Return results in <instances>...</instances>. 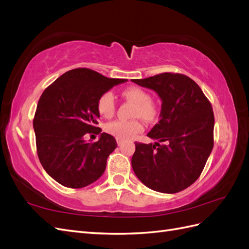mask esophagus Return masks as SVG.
I'll use <instances>...</instances> for the list:
<instances>
[{"instance_id": "obj_1", "label": "esophagus", "mask_w": 249, "mask_h": 249, "mask_svg": "<svg viewBox=\"0 0 249 249\" xmlns=\"http://www.w3.org/2000/svg\"><path fill=\"white\" fill-rule=\"evenodd\" d=\"M116 142H117L118 145H120V144H122V143L124 142V139H122V138H116Z\"/></svg>"}]
</instances>
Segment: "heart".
I'll list each match as a JSON object with an SVG mask.
<instances>
[{
    "label": "heart",
    "instance_id": "obj_1",
    "mask_svg": "<svg viewBox=\"0 0 249 249\" xmlns=\"http://www.w3.org/2000/svg\"><path fill=\"white\" fill-rule=\"evenodd\" d=\"M122 95L126 101L135 104L132 116L140 117L145 122H154L159 114V108L156 102L150 99V94L145 89L132 86L123 90ZM96 108L100 115L103 117H112L116 110V103L114 95L111 91H106L100 95L96 103ZM106 131L122 139H131L143 131V124L138 119L129 120H115L106 125Z\"/></svg>",
    "mask_w": 249,
    "mask_h": 249
}]
</instances>
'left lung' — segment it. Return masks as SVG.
Masks as SVG:
<instances>
[{"instance_id": "8db88e82", "label": "left lung", "mask_w": 249, "mask_h": 249, "mask_svg": "<svg viewBox=\"0 0 249 249\" xmlns=\"http://www.w3.org/2000/svg\"><path fill=\"white\" fill-rule=\"evenodd\" d=\"M133 82L155 90L162 100L161 118L147 134L159 142H135V175L155 191H182L199 178L213 149L212 105L196 83L182 73L163 72Z\"/></svg>"}]
</instances>
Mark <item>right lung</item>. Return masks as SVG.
<instances>
[{
  "mask_svg": "<svg viewBox=\"0 0 249 249\" xmlns=\"http://www.w3.org/2000/svg\"><path fill=\"white\" fill-rule=\"evenodd\" d=\"M125 81L83 67L66 71L44 89L33 126L39 161L56 182L78 189L101 178L116 140L103 133L99 141L89 143L84 136L102 131L97 126L100 95Z\"/></svg>",
  "mask_w": 249,
  "mask_h": 249,
  "instance_id": "add662e5",
  "label": "right lung"
}]
</instances>
